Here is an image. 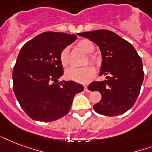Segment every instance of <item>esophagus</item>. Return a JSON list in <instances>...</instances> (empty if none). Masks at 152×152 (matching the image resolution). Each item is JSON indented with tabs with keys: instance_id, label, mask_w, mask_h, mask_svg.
<instances>
[{
	"instance_id": "esophagus-1",
	"label": "esophagus",
	"mask_w": 152,
	"mask_h": 152,
	"mask_svg": "<svg viewBox=\"0 0 152 152\" xmlns=\"http://www.w3.org/2000/svg\"><path fill=\"white\" fill-rule=\"evenodd\" d=\"M84 91H85L86 92H90V91L88 90V86H84Z\"/></svg>"
}]
</instances>
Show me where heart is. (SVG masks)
<instances>
[{"label": "heart", "instance_id": "heart-1", "mask_svg": "<svg viewBox=\"0 0 152 152\" xmlns=\"http://www.w3.org/2000/svg\"><path fill=\"white\" fill-rule=\"evenodd\" d=\"M76 45L79 49H80L81 50H83L86 53H91L95 50V46L92 42L88 39H82L80 41H79ZM59 58L61 64L64 68L69 65V47H65L62 50L60 53ZM88 61L95 65L98 64L99 63L98 57L94 54L88 55ZM95 71L94 68L91 65H87V66H84L80 69L70 68V69H67L65 72V77L68 80H73L77 83H86L92 80L93 77L95 76Z\"/></svg>", "mask_w": 152, "mask_h": 152}]
</instances>
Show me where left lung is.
Wrapping results in <instances>:
<instances>
[{
  "label": "left lung",
  "mask_w": 152,
  "mask_h": 152,
  "mask_svg": "<svg viewBox=\"0 0 152 152\" xmlns=\"http://www.w3.org/2000/svg\"><path fill=\"white\" fill-rule=\"evenodd\" d=\"M89 39L100 49L102 65L100 76L107 80L94 81L88 90L99 91L101 101L94 110L102 115L113 117L125 113L137 101L144 80L142 60L131 44L107 30L77 33Z\"/></svg>",
  "instance_id": "8db88e82"
}]
</instances>
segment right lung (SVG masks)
<instances>
[{"mask_svg": "<svg viewBox=\"0 0 152 152\" xmlns=\"http://www.w3.org/2000/svg\"><path fill=\"white\" fill-rule=\"evenodd\" d=\"M76 39V34L44 32L20 50L13 69V91L20 106L33 120L50 122L64 117L74 96L83 91V85L74 81L57 83L64 73L60 53Z\"/></svg>", "mask_w": 152, "mask_h": 152, "instance_id": "obj_1", "label": "right lung"}]
</instances>
